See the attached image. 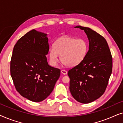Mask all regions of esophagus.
Returning <instances> with one entry per match:
<instances>
[{"label": "esophagus", "mask_w": 123, "mask_h": 123, "mask_svg": "<svg viewBox=\"0 0 123 123\" xmlns=\"http://www.w3.org/2000/svg\"><path fill=\"white\" fill-rule=\"evenodd\" d=\"M61 73L62 74H63L64 75H65V74H67V70H64V69H63V70H61Z\"/></svg>", "instance_id": "1"}]
</instances>
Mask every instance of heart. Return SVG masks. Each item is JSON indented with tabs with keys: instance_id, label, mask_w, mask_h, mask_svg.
Returning a JSON list of instances; mask_svg holds the SVG:
<instances>
[{
	"instance_id": "b5f03b06",
	"label": "heart",
	"mask_w": 123,
	"mask_h": 123,
	"mask_svg": "<svg viewBox=\"0 0 123 123\" xmlns=\"http://www.w3.org/2000/svg\"><path fill=\"white\" fill-rule=\"evenodd\" d=\"M88 50V43L83 38L62 36L55 42L54 47L50 49V59L52 64L55 65L58 62L59 55H60V60L64 64L74 67L83 61Z\"/></svg>"
}]
</instances>
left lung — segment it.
I'll return each mask as SVG.
<instances>
[{
    "label": "left lung",
    "mask_w": 123,
    "mask_h": 123,
    "mask_svg": "<svg viewBox=\"0 0 123 123\" xmlns=\"http://www.w3.org/2000/svg\"><path fill=\"white\" fill-rule=\"evenodd\" d=\"M84 30L89 40V50L80 64L68 70L72 96L82 104L93 102L105 92L112 73V58L105 38L90 28Z\"/></svg>",
    "instance_id": "1"
}]
</instances>
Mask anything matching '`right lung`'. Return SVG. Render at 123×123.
<instances>
[{
  "instance_id": "obj_1",
  "label": "right lung",
  "mask_w": 123,
  "mask_h": 123,
  "mask_svg": "<svg viewBox=\"0 0 123 123\" xmlns=\"http://www.w3.org/2000/svg\"><path fill=\"white\" fill-rule=\"evenodd\" d=\"M47 34L32 30L17 42L11 60V75L20 95L33 102L45 100L53 91L60 70L50 66Z\"/></svg>"
}]
</instances>
